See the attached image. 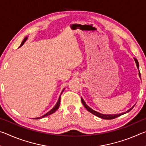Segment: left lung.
Instances as JSON below:
<instances>
[{
    "label": "left lung",
    "mask_w": 146,
    "mask_h": 146,
    "mask_svg": "<svg viewBox=\"0 0 146 146\" xmlns=\"http://www.w3.org/2000/svg\"><path fill=\"white\" fill-rule=\"evenodd\" d=\"M134 59H135V60L136 64H137V68L138 69V70H139V64H138V60H137L136 58H134ZM139 76H140V77H141V75H140V71H139ZM81 101H82V104L84 105V106L85 108L88 111H90V113H92V114L96 115V116H97V117H98L101 118H103V119H107V120L114 119V118H117V117H120V115H123V114H125V113H120V114H115V115H104V114H101V113H98V112H97V111H95L93 110L92 109L89 107V106L85 103L84 100H83L82 98H81ZM133 107H134V106H133ZM133 107L131 108V109H129V110H128L127 111H126V113L129 112V111L131 110L133 108Z\"/></svg>",
    "instance_id": "8db88e82"
}]
</instances>
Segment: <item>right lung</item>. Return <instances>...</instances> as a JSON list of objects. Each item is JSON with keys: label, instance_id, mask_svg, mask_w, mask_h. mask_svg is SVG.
Returning a JSON list of instances; mask_svg holds the SVG:
<instances>
[{"label": "right lung", "instance_id": "add662e5", "mask_svg": "<svg viewBox=\"0 0 146 146\" xmlns=\"http://www.w3.org/2000/svg\"><path fill=\"white\" fill-rule=\"evenodd\" d=\"M27 39H28V37H27V36H26V37L24 38V39L23 40V41L22 42V43H21V46H20V47H21V46H22L23 45L24 43L26 41ZM64 90H62V91L61 94L62 93V92L64 91ZM61 94H60V97H59V98H58V102H57V103L56 104V105L55 106V107H54V108L52 109V110L49 111L46 114H45L44 115H43L42 117H39V118H35V119H39V118H43V117H47V116H48V115H51V114H52V113H55V112L56 111L58 110V108H59V106H60V96H61Z\"/></svg>", "mask_w": 146, "mask_h": 146}]
</instances>
